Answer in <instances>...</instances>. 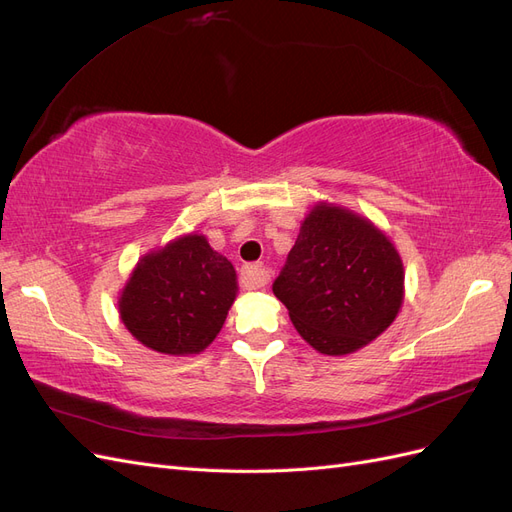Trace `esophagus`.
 I'll return each mask as SVG.
<instances>
[{"mask_svg":"<svg viewBox=\"0 0 512 512\" xmlns=\"http://www.w3.org/2000/svg\"><path fill=\"white\" fill-rule=\"evenodd\" d=\"M269 280H271V269L262 265V262H256V265H245L241 269V286L243 288L256 290V288L267 286Z\"/></svg>","mask_w":512,"mask_h":512,"instance_id":"obj_1","label":"esophagus"}]
</instances>
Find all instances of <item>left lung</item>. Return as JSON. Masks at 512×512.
<instances>
[{"instance_id": "8db88e82", "label": "left lung", "mask_w": 512, "mask_h": 512, "mask_svg": "<svg viewBox=\"0 0 512 512\" xmlns=\"http://www.w3.org/2000/svg\"><path fill=\"white\" fill-rule=\"evenodd\" d=\"M404 260L365 215L318 200L273 284L294 329L327 356L374 342L404 305Z\"/></svg>"}]
</instances>
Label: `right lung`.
<instances>
[{"instance_id": "add662e5", "label": "right lung", "mask_w": 512, "mask_h": 512, "mask_svg": "<svg viewBox=\"0 0 512 512\" xmlns=\"http://www.w3.org/2000/svg\"><path fill=\"white\" fill-rule=\"evenodd\" d=\"M237 292L232 262L188 232L138 258L117 307L123 327L149 350L192 356L218 337Z\"/></svg>"}]
</instances>
